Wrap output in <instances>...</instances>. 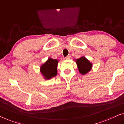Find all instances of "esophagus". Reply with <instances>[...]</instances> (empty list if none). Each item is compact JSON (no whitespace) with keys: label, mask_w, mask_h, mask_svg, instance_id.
<instances>
[{"label":"esophagus","mask_w":124,"mask_h":124,"mask_svg":"<svg viewBox=\"0 0 124 124\" xmlns=\"http://www.w3.org/2000/svg\"><path fill=\"white\" fill-rule=\"evenodd\" d=\"M65 59H67V60H68V59H71V56H70L68 55V56H66L65 57Z\"/></svg>","instance_id":"esophagus-1"}]
</instances>
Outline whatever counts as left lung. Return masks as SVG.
Wrapping results in <instances>:
<instances>
[{
    "label": "left lung",
    "instance_id": "8db88e82",
    "mask_svg": "<svg viewBox=\"0 0 124 124\" xmlns=\"http://www.w3.org/2000/svg\"><path fill=\"white\" fill-rule=\"evenodd\" d=\"M76 63L78 66V69L81 74L84 75L89 72L91 69L92 64L85 57H81L76 60Z\"/></svg>",
    "mask_w": 124,
    "mask_h": 124
}]
</instances>
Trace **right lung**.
I'll return each mask as SVG.
<instances>
[{
  "label": "right lung",
  "mask_w": 124,
  "mask_h": 124,
  "mask_svg": "<svg viewBox=\"0 0 124 124\" xmlns=\"http://www.w3.org/2000/svg\"><path fill=\"white\" fill-rule=\"evenodd\" d=\"M58 61L49 58L48 60L40 67V72L45 79H50L57 74V66Z\"/></svg>",
  "instance_id": "add662e5"
}]
</instances>
